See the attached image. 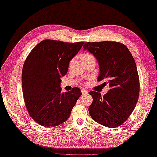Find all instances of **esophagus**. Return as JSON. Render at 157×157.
Returning a JSON list of instances; mask_svg holds the SVG:
<instances>
[{
    "label": "esophagus",
    "instance_id": "obj_1",
    "mask_svg": "<svg viewBox=\"0 0 157 157\" xmlns=\"http://www.w3.org/2000/svg\"><path fill=\"white\" fill-rule=\"evenodd\" d=\"M81 91H82V93L83 94V95H86V94L88 93V91L87 90H86V89H84V88H82V89L81 90Z\"/></svg>",
    "mask_w": 157,
    "mask_h": 157
}]
</instances>
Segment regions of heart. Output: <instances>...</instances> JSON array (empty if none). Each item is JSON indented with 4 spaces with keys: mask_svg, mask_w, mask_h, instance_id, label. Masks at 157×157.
Here are the masks:
<instances>
[{
    "mask_svg": "<svg viewBox=\"0 0 157 157\" xmlns=\"http://www.w3.org/2000/svg\"><path fill=\"white\" fill-rule=\"evenodd\" d=\"M94 58V57L90 53H84L82 55V59H83V61L85 60V59H88V58Z\"/></svg>",
    "mask_w": 157,
    "mask_h": 157,
    "instance_id": "1",
    "label": "heart"
}]
</instances>
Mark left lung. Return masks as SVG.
Here are the masks:
<instances>
[{
  "label": "left lung",
  "mask_w": 157,
  "mask_h": 157,
  "mask_svg": "<svg viewBox=\"0 0 157 157\" xmlns=\"http://www.w3.org/2000/svg\"><path fill=\"white\" fill-rule=\"evenodd\" d=\"M83 47L98 62V81L105 80L110 87L104 97L95 91L88 93L93 97L88 108L90 115L102 126H121L130 116L139 99V79L135 59L120 42H86Z\"/></svg>",
  "instance_id": "obj_1"
}]
</instances>
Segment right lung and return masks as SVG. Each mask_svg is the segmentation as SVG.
Segmentation results:
<instances>
[{
    "instance_id": "add662e5",
    "label": "right lung",
    "mask_w": 157,
    "mask_h": 157,
    "mask_svg": "<svg viewBox=\"0 0 157 157\" xmlns=\"http://www.w3.org/2000/svg\"><path fill=\"white\" fill-rule=\"evenodd\" d=\"M84 43L44 40L27 56L22 72L25 103L31 118L41 126L54 127L66 121L82 95L77 87L62 93L60 78Z\"/></svg>"
}]
</instances>
